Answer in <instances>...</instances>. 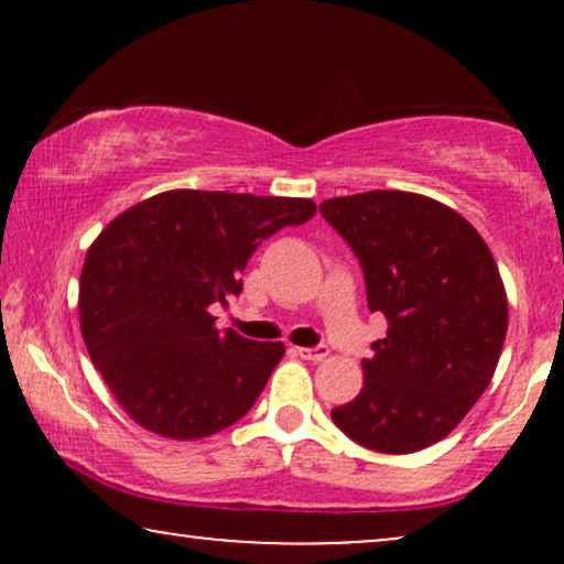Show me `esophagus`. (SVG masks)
I'll list each match as a JSON object with an SVG mask.
<instances>
[{
  "mask_svg": "<svg viewBox=\"0 0 564 564\" xmlns=\"http://www.w3.org/2000/svg\"><path fill=\"white\" fill-rule=\"evenodd\" d=\"M307 361H323L328 357V346H313V349H295Z\"/></svg>",
  "mask_w": 564,
  "mask_h": 564,
  "instance_id": "obj_1",
  "label": "esophagus"
}]
</instances>
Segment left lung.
<instances>
[{"mask_svg":"<svg viewBox=\"0 0 564 564\" xmlns=\"http://www.w3.org/2000/svg\"><path fill=\"white\" fill-rule=\"evenodd\" d=\"M357 253L367 305L388 336L361 361L365 388L330 411L346 436L382 454L442 442L496 372L508 300L482 236L457 210L400 189L321 203Z\"/></svg>","mask_w":564,"mask_h":564,"instance_id":"obj_1","label":"left lung"}]
</instances>
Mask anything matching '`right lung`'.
Instances as JSON below:
<instances>
[{
	"label": "right lung",
	"instance_id": "right-lung-1",
	"mask_svg": "<svg viewBox=\"0 0 564 564\" xmlns=\"http://www.w3.org/2000/svg\"><path fill=\"white\" fill-rule=\"evenodd\" d=\"M313 215L303 197L172 189L128 207L95 238L79 280L82 336L138 426L192 442L251 411L284 344L223 334L210 305L241 292L264 238Z\"/></svg>",
	"mask_w": 564,
	"mask_h": 564
}]
</instances>
